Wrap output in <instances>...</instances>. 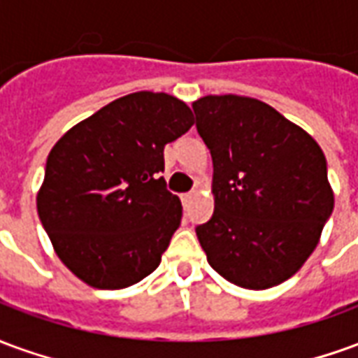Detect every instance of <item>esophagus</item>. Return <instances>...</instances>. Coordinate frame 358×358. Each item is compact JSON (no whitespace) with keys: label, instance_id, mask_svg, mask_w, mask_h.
Here are the masks:
<instances>
[{"label":"esophagus","instance_id":"obj_1","mask_svg":"<svg viewBox=\"0 0 358 358\" xmlns=\"http://www.w3.org/2000/svg\"><path fill=\"white\" fill-rule=\"evenodd\" d=\"M194 199H195V192H189V194L182 195V203H184V207H189Z\"/></svg>","mask_w":358,"mask_h":358}]
</instances>
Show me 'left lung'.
<instances>
[{"label": "left lung", "mask_w": 358, "mask_h": 358, "mask_svg": "<svg viewBox=\"0 0 358 358\" xmlns=\"http://www.w3.org/2000/svg\"><path fill=\"white\" fill-rule=\"evenodd\" d=\"M192 107L215 169V213L195 228L207 261L240 287L282 284L315 251L334 210L322 149L253 97L205 95Z\"/></svg>", "instance_id": "obj_1"}]
</instances>
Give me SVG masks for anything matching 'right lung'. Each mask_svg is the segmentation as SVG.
<instances>
[{
  "instance_id": "obj_1",
  "label": "right lung",
  "mask_w": 358,
  "mask_h": 358,
  "mask_svg": "<svg viewBox=\"0 0 358 358\" xmlns=\"http://www.w3.org/2000/svg\"><path fill=\"white\" fill-rule=\"evenodd\" d=\"M186 103L136 92L73 126L53 145L38 215L57 257L97 289H122L161 263L182 220L159 176L164 145L194 126Z\"/></svg>"
}]
</instances>
